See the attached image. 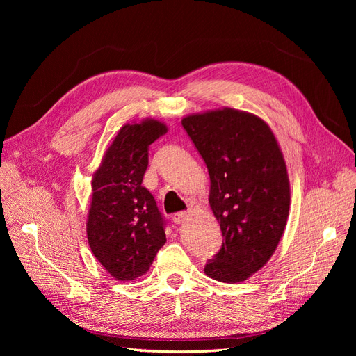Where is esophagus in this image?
<instances>
[{"instance_id": "1", "label": "esophagus", "mask_w": 356, "mask_h": 356, "mask_svg": "<svg viewBox=\"0 0 356 356\" xmlns=\"http://www.w3.org/2000/svg\"><path fill=\"white\" fill-rule=\"evenodd\" d=\"M188 215H190L188 212H177V213L172 215V221H174L175 224H181L188 218Z\"/></svg>"}]
</instances>
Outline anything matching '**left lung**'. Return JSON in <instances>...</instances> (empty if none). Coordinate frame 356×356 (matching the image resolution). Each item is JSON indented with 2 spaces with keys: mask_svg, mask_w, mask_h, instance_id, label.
Here are the masks:
<instances>
[{
  "mask_svg": "<svg viewBox=\"0 0 356 356\" xmlns=\"http://www.w3.org/2000/svg\"><path fill=\"white\" fill-rule=\"evenodd\" d=\"M181 123L207 163L209 204L224 236L204 273L243 282L270 260L286 225L291 191L281 147L263 118L227 106Z\"/></svg>",
  "mask_w": 356,
  "mask_h": 356,
  "instance_id": "obj_1",
  "label": "left lung"
}]
</instances>
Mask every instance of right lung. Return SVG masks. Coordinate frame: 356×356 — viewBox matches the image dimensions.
<instances>
[{
  "label": "right lung",
  "mask_w": 356,
  "mask_h": 356,
  "mask_svg": "<svg viewBox=\"0 0 356 356\" xmlns=\"http://www.w3.org/2000/svg\"><path fill=\"white\" fill-rule=\"evenodd\" d=\"M166 132L168 126L154 118L122 126L92 175L86 232L96 260L115 281L145 275L166 242L163 217L141 186L148 147Z\"/></svg>",
  "instance_id": "1"
}]
</instances>
